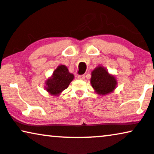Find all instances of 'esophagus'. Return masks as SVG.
I'll use <instances>...</instances> for the list:
<instances>
[{
    "label": "esophagus",
    "instance_id": "34e87169",
    "mask_svg": "<svg viewBox=\"0 0 154 154\" xmlns=\"http://www.w3.org/2000/svg\"><path fill=\"white\" fill-rule=\"evenodd\" d=\"M77 79H81V80H83V79H85V75H78V77H77Z\"/></svg>",
    "mask_w": 154,
    "mask_h": 154
}]
</instances>
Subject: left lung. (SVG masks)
Wrapping results in <instances>:
<instances>
[{"label":"left lung","mask_w":154,"mask_h":154,"mask_svg":"<svg viewBox=\"0 0 154 154\" xmlns=\"http://www.w3.org/2000/svg\"><path fill=\"white\" fill-rule=\"evenodd\" d=\"M91 85L97 94L104 95L114 90L116 80L114 76L108 73L106 69L100 66L91 72Z\"/></svg>","instance_id":"left-lung-1"}]
</instances>
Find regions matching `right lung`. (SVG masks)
<instances>
[{
  "label": "right lung",
  "instance_id": "obj_1",
  "mask_svg": "<svg viewBox=\"0 0 154 154\" xmlns=\"http://www.w3.org/2000/svg\"><path fill=\"white\" fill-rule=\"evenodd\" d=\"M73 79L74 75L69 72L66 66H58L52 77L46 81V90L52 95H57L67 89Z\"/></svg>",
  "mask_w": 154,
  "mask_h": 154
}]
</instances>
